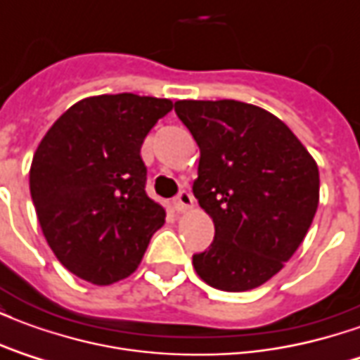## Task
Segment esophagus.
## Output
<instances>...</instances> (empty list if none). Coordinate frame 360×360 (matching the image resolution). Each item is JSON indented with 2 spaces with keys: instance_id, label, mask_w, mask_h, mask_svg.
<instances>
[{
  "instance_id": "esophagus-1",
  "label": "esophagus",
  "mask_w": 360,
  "mask_h": 360,
  "mask_svg": "<svg viewBox=\"0 0 360 360\" xmlns=\"http://www.w3.org/2000/svg\"><path fill=\"white\" fill-rule=\"evenodd\" d=\"M195 206V198H193V195L188 193V191H181L179 195H177V198H175V208L179 212H187L191 210Z\"/></svg>"
}]
</instances>
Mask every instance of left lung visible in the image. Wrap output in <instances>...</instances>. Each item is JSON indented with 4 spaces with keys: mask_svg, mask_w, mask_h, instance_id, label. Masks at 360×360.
<instances>
[{
    "mask_svg": "<svg viewBox=\"0 0 360 360\" xmlns=\"http://www.w3.org/2000/svg\"><path fill=\"white\" fill-rule=\"evenodd\" d=\"M175 113L200 148L193 193L216 227L208 250L193 257L196 274L221 291L262 285L314 219V158L281 119L252 103L179 100Z\"/></svg>",
    "mask_w": 360,
    "mask_h": 360,
    "instance_id": "obj_1",
    "label": "left lung"
}]
</instances>
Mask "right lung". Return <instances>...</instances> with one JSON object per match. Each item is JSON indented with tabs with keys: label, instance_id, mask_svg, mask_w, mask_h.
<instances>
[{
	"label": "right lung",
	"instance_id": "1",
	"mask_svg": "<svg viewBox=\"0 0 360 360\" xmlns=\"http://www.w3.org/2000/svg\"><path fill=\"white\" fill-rule=\"evenodd\" d=\"M173 110L167 98L90 96L50 127L32 158L30 196L46 241L94 285L129 278L165 210L146 191L141 146Z\"/></svg>",
	"mask_w": 360,
	"mask_h": 360
}]
</instances>
